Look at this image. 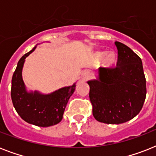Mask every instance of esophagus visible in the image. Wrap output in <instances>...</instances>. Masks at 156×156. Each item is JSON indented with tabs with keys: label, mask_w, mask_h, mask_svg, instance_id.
Masks as SVG:
<instances>
[{
	"label": "esophagus",
	"mask_w": 156,
	"mask_h": 156,
	"mask_svg": "<svg viewBox=\"0 0 156 156\" xmlns=\"http://www.w3.org/2000/svg\"><path fill=\"white\" fill-rule=\"evenodd\" d=\"M82 78H83V79L84 81L87 80L88 78H90V73L87 70H84L82 73Z\"/></svg>",
	"instance_id": "1"
}]
</instances>
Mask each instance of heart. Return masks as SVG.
<instances>
[{
    "label": "heart",
    "instance_id": "heart-1",
    "mask_svg": "<svg viewBox=\"0 0 156 156\" xmlns=\"http://www.w3.org/2000/svg\"><path fill=\"white\" fill-rule=\"evenodd\" d=\"M94 57L96 61H101L102 66L105 69H111L116 66L118 56L116 52L113 51H105V50H100L95 52L94 54Z\"/></svg>",
    "mask_w": 156,
    "mask_h": 156
}]
</instances>
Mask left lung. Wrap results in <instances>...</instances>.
Listing matches in <instances>:
<instances>
[{"label": "left lung", "mask_w": 156, "mask_h": 156, "mask_svg": "<svg viewBox=\"0 0 156 156\" xmlns=\"http://www.w3.org/2000/svg\"><path fill=\"white\" fill-rule=\"evenodd\" d=\"M118 62L115 69L100 68L87 82L93 116L100 122L118 125L135 117L147 95L143 62L128 46L115 42Z\"/></svg>", "instance_id": "1"}]
</instances>
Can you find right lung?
<instances>
[{
    "label": "right lung",
    "instance_id": "add662e5",
    "mask_svg": "<svg viewBox=\"0 0 156 156\" xmlns=\"http://www.w3.org/2000/svg\"><path fill=\"white\" fill-rule=\"evenodd\" d=\"M37 47L21 57L12 78L11 99L16 112L26 122L40 127H48L61 122L76 83L53 92L43 94L39 90H28L23 79V68L26 58Z\"/></svg>",
    "mask_w": 156,
    "mask_h": 156
}]
</instances>
